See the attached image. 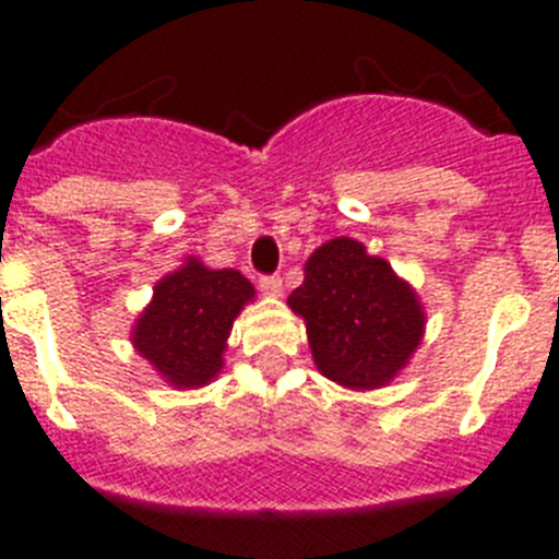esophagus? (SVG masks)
I'll return each mask as SVG.
<instances>
[{"label":"esophagus","instance_id":"1","mask_svg":"<svg viewBox=\"0 0 559 559\" xmlns=\"http://www.w3.org/2000/svg\"><path fill=\"white\" fill-rule=\"evenodd\" d=\"M260 290H263L265 296H283V280H280V276H263V280H260Z\"/></svg>","mask_w":559,"mask_h":559}]
</instances>
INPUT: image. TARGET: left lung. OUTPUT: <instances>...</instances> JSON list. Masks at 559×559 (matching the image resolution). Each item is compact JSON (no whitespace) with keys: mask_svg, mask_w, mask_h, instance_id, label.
I'll return each instance as SVG.
<instances>
[{"mask_svg":"<svg viewBox=\"0 0 559 559\" xmlns=\"http://www.w3.org/2000/svg\"><path fill=\"white\" fill-rule=\"evenodd\" d=\"M288 308L305 322L316 369L353 392L389 386L428 322L412 283L355 237H333L308 257Z\"/></svg>","mask_w":559,"mask_h":559,"instance_id":"left-lung-1","label":"left lung"}]
</instances>
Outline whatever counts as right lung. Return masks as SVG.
Segmentation results:
<instances>
[{
  "instance_id": "1",
  "label": "right lung",
  "mask_w": 559,
  "mask_h": 559,
  "mask_svg": "<svg viewBox=\"0 0 559 559\" xmlns=\"http://www.w3.org/2000/svg\"><path fill=\"white\" fill-rule=\"evenodd\" d=\"M254 302V285L235 269H210L201 257L153 285L131 328L133 349L173 389H201L224 369L226 341L240 310Z\"/></svg>"
}]
</instances>
